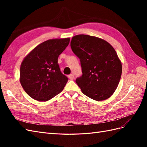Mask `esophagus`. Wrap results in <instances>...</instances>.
<instances>
[{"label": "esophagus", "instance_id": "34e87169", "mask_svg": "<svg viewBox=\"0 0 147 147\" xmlns=\"http://www.w3.org/2000/svg\"><path fill=\"white\" fill-rule=\"evenodd\" d=\"M70 80H74V74H70L68 76Z\"/></svg>", "mask_w": 147, "mask_h": 147}]
</instances>
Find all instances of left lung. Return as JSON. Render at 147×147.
Masks as SVG:
<instances>
[{
  "label": "left lung",
  "mask_w": 147,
  "mask_h": 147,
  "mask_svg": "<svg viewBox=\"0 0 147 147\" xmlns=\"http://www.w3.org/2000/svg\"><path fill=\"white\" fill-rule=\"evenodd\" d=\"M70 47L80 60L83 74L75 82L82 92L97 101L109 98L122 73L121 62L115 49L103 39L84 34L74 36Z\"/></svg>",
  "instance_id": "8db88e82"
}]
</instances>
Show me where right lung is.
<instances>
[{"label":"right lung","instance_id":"obj_1","mask_svg":"<svg viewBox=\"0 0 147 147\" xmlns=\"http://www.w3.org/2000/svg\"><path fill=\"white\" fill-rule=\"evenodd\" d=\"M70 38L50 39L34 48L20 67V83L26 92L38 101H47L63 90L68 78L61 73L57 58Z\"/></svg>","mask_w":147,"mask_h":147}]
</instances>
